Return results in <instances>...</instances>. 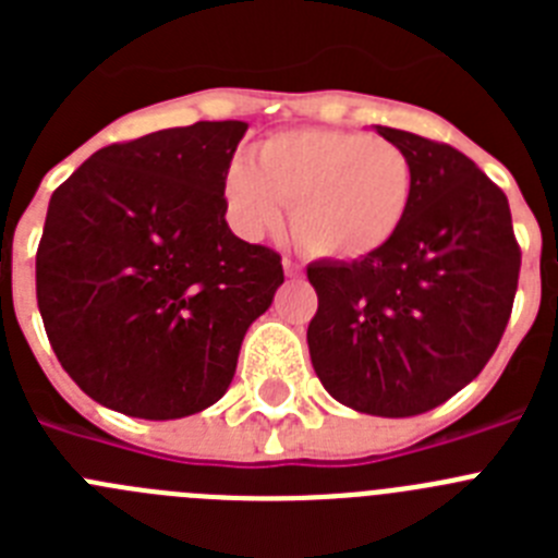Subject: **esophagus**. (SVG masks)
<instances>
[{
	"instance_id": "34e87169",
	"label": "esophagus",
	"mask_w": 558,
	"mask_h": 558,
	"mask_svg": "<svg viewBox=\"0 0 558 558\" xmlns=\"http://www.w3.org/2000/svg\"><path fill=\"white\" fill-rule=\"evenodd\" d=\"M282 268H284V276H288V279H302V265L299 263H293V259H288V256H284L282 259Z\"/></svg>"
}]
</instances>
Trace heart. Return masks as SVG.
<instances>
[{
	"mask_svg": "<svg viewBox=\"0 0 558 558\" xmlns=\"http://www.w3.org/2000/svg\"><path fill=\"white\" fill-rule=\"evenodd\" d=\"M416 172L408 153L368 133L295 128L259 142L254 165L236 159L223 175L229 220L263 236L282 223L310 256L354 263L386 248L413 204Z\"/></svg>",
	"mask_w": 558,
	"mask_h": 558,
	"instance_id": "obj_1",
	"label": "heart"
}]
</instances>
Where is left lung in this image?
I'll use <instances>...</instances> for the list:
<instances>
[{
	"instance_id": "obj_1",
	"label": "left lung",
	"mask_w": 558,
	"mask_h": 558,
	"mask_svg": "<svg viewBox=\"0 0 558 558\" xmlns=\"http://www.w3.org/2000/svg\"><path fill=\"white\" fill-rule=\"evenodd\" d=\"M408 153L413 204L383 251L313 263L307 347L322 386L372 416H416L470 386L500 343L520 279L509 198L461 150L377 125Z\"/></svg>"
}]
</instances>
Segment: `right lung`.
<instances>
[{
	"label": "right lung",
	"mask_w": 558,
	"mask_h": 558,
	"mask_svg": "<svg viewBox=\"0 0 558 558\" xmlns=\"http://www.w3.org/2000/svg\"><path fill=\"white\" fill-rule=\"evenodd\" d=\"M248 122H195L117 142L49 198L36 254L44 329L100 405L181 418L231 386L282 256L226 223L223 175Z\"/></svg>",
	"instance_id": "right-lung-1"
}]
</instances>
